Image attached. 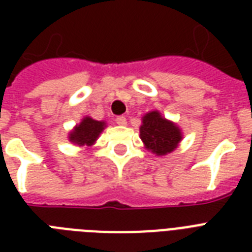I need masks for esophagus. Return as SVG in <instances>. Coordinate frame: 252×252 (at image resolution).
<instances>
[{
	"label": "esophagus",
	"instance_id": "esophagus-1",
	"mask_svg": "<svg viewBox=\"0 0 252 252\" xmlns=\"http://www.w3.org/2000/svg\"><path fill=\"white\" fill-rule=\"evenodd\" d=\"M116 123H118L119 126H126V116H118L116 118Z\"/></svg>",
	"mask_w": 252,
	"mask_h": 252
}]
</instances>
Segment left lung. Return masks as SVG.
<instances>
[{
    "label": "left lung",
    "mask_w": 252,
    "mask_h": 252,
    "mask_svg": "<svg viewBox=\"0 0 252 252\" xmlns=\"http://www.w3.org/2000/svg\"><path fill=\"white\" fill-rule=\"evenodd\" d=\"M140 138L152 153L166 156L178 148L182 141V130L175 123L162 118L158 111H152L142 118Z\"/></svg>",
    "instance_id": "8db88e82"
}]
</instances>
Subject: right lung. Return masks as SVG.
<instances>
[{
	"instance_id": "right-lung-1",
	"label": "right lung",
	"mask_w": 252,
	"mask_h": 252,
	"mask_svg": "<svg viewBox=\"0 0 252 252\" xmlns=\"http://www.w3.org/2000/svg\"><path fill=\"white\" fill-rule=\"evenodd\" d=\"M104 126H106L104 122H98L91 119L90 116H86L69 133V141L80 146H91L96 141L99 134L102 133Z\"/></svg>"
}]
</instances>
